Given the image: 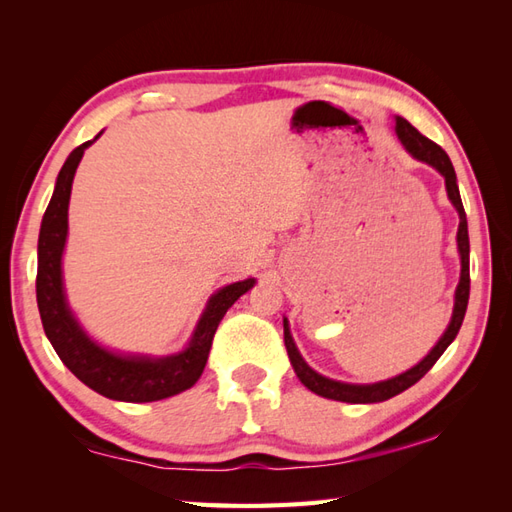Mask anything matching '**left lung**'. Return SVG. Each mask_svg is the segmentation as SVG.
Wrapping results in <instances>:
<instances>
[{
  "label": "left lung",
  "instance_id": "left-lung-1",
  "mask_svg": "<svg viewBox=\"0 0 512 512\" xmlns=\"http://www.w3.org/2000/svg\"><path fill=\"white\" fill-rule=\"evenodd\" d=\"M396 136L400 140V145L405 147L409 154L436 169L440 176L444 178V187H447V195L451 204L455 206V211L460 215V224H458V253H460V281L458 288H455V299H453V314L451 321L447 325V330L438 339V343L431 347V352L422 358L418 365H413L407 372H402L394 378L387 380H378V383H369V385H356V383H341V380H334L323 376L319 372L303 361V356L299 354L295 339L290 334V323L284 317V343L288 350V358L292 363V369H295L297 378L306 385L310 391H314L317 396L330 398V400H341V402H352V405H367V402H383L398 396L400 391L409 389L411 385H416L418 380L429 372V369L436 365L438 358L444 354V350L453 343L455 336L460 332V325L464 321L466 306H469V290H471V277H469V224H466V213L462 206L460 198V189H458V178H455V169L451 165V160L440 145L433 143L427 136H422L416 127L407 123L402 116H396Z\"/></svg>",
  "mask_w": 512,
  "mask_h": 512
}]
</instances>
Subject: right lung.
Masks as SVG:
<instances>
[{
  "label": "right lung",
  "instance_id": "obj_1",
  "mask_svg": "<svg viewBox=\"0 0 512 512\" xmlns=\"http://www.w3.org/2000/svg\"><path fill=\"white\" fill-rule=\"evenodd\" d=\"M101 134L103 132L79 145L65 158L57 182H54L37 244V306L43 330H46L54 352L81 383L112 400L154 402L176 396L198 383L211 352L217 325L226 310L255 286V279L248 277L244 281H235V284L213 292L195 323L189 343L176 354H121L94 341L74 317L68 297H65L63 250L68 242V204L74 173L85 149L96 143Z\"/></svg>",
  "mask_w": 512,
  "mask_h": 512
}]
</instances>
